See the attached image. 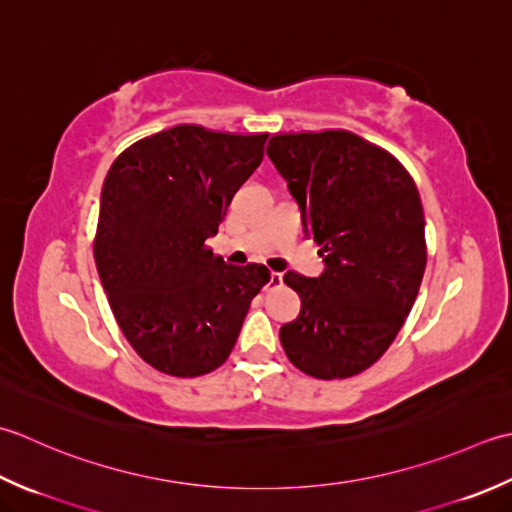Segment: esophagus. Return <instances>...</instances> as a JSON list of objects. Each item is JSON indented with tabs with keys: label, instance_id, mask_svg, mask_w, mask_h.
<instances>
[{
	"label": "esophagus",
	"instance_id": "obj_1",
	"mask_svg": "<svg viewBox=\"0 0 512 512\" xmlns=\"http://www.w3.org/2000/svg\"><path fill=\"white\" fill-rule=\"evenodd\" d=\"M280 285H283V274H278V271H271L265 289H276V287H280Z\"/></svg>",
	"mask_w": 512,
	"mask_h": 512
}]
</instances>
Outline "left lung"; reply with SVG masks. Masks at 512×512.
I'll use <instances>...</instances> for the list:
<instances>
[{
    "label": "left lung",
    "instance_id": "8db88e82",
    "mask_svg": "<svg viewBox=\"0 0 512 512\" xmlns=\"http://www.w3.org/2000/svg\"><path fill=\"white\" fill-rule=\"evenodd\" d=\"M267 156L325 260L318 278L285 274L300 314L280 327V342L311 378H351L389 349L420 291V194L391 152L349 130L274 134Z\"/></svg>",
    "mask_w": 512,
    "mask_h": 512
}]
</instances>
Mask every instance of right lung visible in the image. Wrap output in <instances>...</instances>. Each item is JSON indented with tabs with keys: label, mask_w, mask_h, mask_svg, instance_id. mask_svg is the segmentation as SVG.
<instances>
[{
	"label": "right lung",
	"mask_w": 512,
	"mask_h": 512,
	"mask_svg": "<svg viewBox=\"0 0 512 512\" xmlns=\"http://www.w3.org/2000/svg\"><path fill=\"white\" fill-rule=\"evenodd\" d=\"M267 132L174 125L125 148L106 174L95 263L114 318L156 371L194 378L227 360L271 271L205 245L263 161Z\"/></svg>",
	"instance_id": "right-lung-1"
}]
</instances>
